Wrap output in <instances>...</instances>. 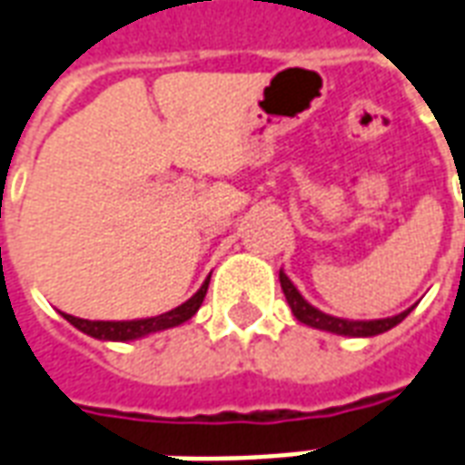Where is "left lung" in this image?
<instances>
[{
    "label": "left lung",
    "mask_w": 465,
    "mask_h": 465,
    "mask_svg": "<svg viewBox=\"0 0 465 465\" xmlns=\"http://www.w3.org/2000/svg\"><path fill=\"white\" fill-rule=\"evenodd\" d=\"M281 278V288H283V295L291 311L301 322L311 325L315 330H325V332H332V335H345V338H374V335H381L387 332L394 325H399L401 320L407 318L409 312L414 311V305L409 311L399 312V315H391V318H380V320H345V318H335V315H328V312L318 311L315 305L305 301L301 295V291L295 288L293 281L285 276L283 271L278 273Z\"/></svg>",
    "instance_id": "8db88e82"
}]
</instances>
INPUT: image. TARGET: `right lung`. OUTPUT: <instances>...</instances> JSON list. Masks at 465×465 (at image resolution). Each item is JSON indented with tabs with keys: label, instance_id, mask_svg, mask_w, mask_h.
Instances as JSON below:
<instances>
[{
	"label": "right lung",
	"instance_id": "add662e5",
	"mask_svg": "<svg viewBox=\"0 0 465 465\" xmlns=\"http://www.w3.org/2000/svg\"><path fill=\"white\" fill-rule=\"evenodd\" d=\"M206 288H209V278H206L197 293L192 295L189 301H184L177 308L163 312V315H154V318H140V320H84L74 318L64 312V318L78 328L85 335H91L95 340H108V342H130V340H140L153 335V332H163V330L177 328L182 322L192 320V315L202 308L204 302Z\"/></svg>",
	"mask_w": 465,
	"mask_h": 465
}]
</instances>
